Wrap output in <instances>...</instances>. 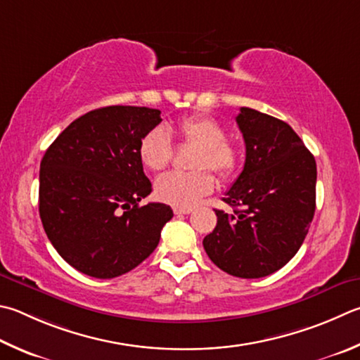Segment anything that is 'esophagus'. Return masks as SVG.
<instances>
[{
	"instance_id": "esophagus-1",
	"label": "esophagus",
	"mask_w": 360,
	"mask_h": 360,
	"mask_svg": "<svg viewBox=\"0 0 360 360\" xmlns=\"http://www.w3.org/2000/svg\"><path fill=\"white\" fill-rule=\"evenodd\" d=\"M176 215H181V214H191L192 212V207H174L173 209Z\"/></svg>"
}]
</instances>
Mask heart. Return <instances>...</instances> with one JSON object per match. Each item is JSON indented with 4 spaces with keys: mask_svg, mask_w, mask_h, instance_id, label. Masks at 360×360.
<instances>
[{
    "mask_svg": "<svg viewBox=\"0 0 360 360\" xmlns=\"http://www.w3.org/2000/svg\"><path fill=\"white\" fill-rule=\"evenodd\" d=\"M178 135L182 143L195 146L191 173H168L155 182V197L174 207H192L212 192L214 176L228 178L239 167V149L225 139V129L211 116L193 115L178 122ZM139 158L149 172L159 173L168 167L173 158L169 134L163 127H155L143 136Z\"/></svg>",
    "mask_w": 360,
    "mask_h": 360,
    "instance_id": "1",
    "label": "heart"
}]
</instances>
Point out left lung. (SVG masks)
Instances as JSON below:
<instances>
[{
	"label": "left lung",
	"instance_id": "obj_1",
	"mask_svg": "<svg viewBox=\"0 0 360 360\" xmlns=\"http://www.w3.org/2000/svg\"><path fill=\"white\" fill-rule=\"evenodd\" d=\"M245 141L243 173L215 209L217 225L202 247L221 271L259 278L297 253L316 206V162L288 124L243 107L236 116ZM244 207V210H238Z\"/></svg>",
	"mask_w": 360,
	"mask_h": 360
}]
</instances>
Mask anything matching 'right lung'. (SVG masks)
<instances>
[{
    "mask_svg": "<svg viewBox=\"0 0 360 360\" xmlns=\"http://www.w3.org/2000/svg\"><path fill=\"white\" fill-rule=\"evenodd\" d=\"M160 121L155 108H97L70 122L45 151L39 214L50 243L77 271L120 277L158 247L173 211L163 202L139 206L153 191L139 146Z\"/></svg>",
    "mask_w": 360,
    "mask_h": 360,
    "instance_id": "add662e5",
    "label": "right lung"
}]
</instances>
